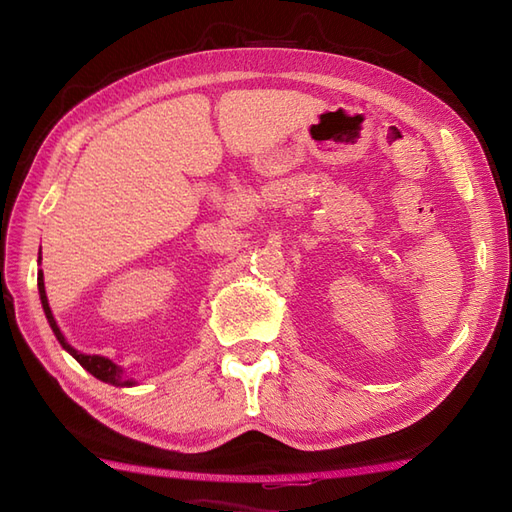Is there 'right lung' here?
<instances>
[{
    "instance_id": "right-lung-1",
    "label": "right lung",
    "mask_w": 512,
    "mask_h": 512,
    "mask_svg": "<svg viewBox=\"0 0 512 512\" xmlns=\"http://www.w3.org/2000/svg\"><path fill=\"white\" fill-rule=\"evenodd\" d=\"M38 290H40V301H42V307H44V314H46V320H49V324H51V329H53V333H55V337L59 339V344L64 346L76 361H79L91 376H96L98 380H102V382H111V384H115V386H130V384H134L132 380H128V378H123V374H121V369L113 363V361H108V359H104V356H98V354H81L79 350H74L68 342H66V337L61 335V331H59V327H57V322H55V318H53V314H51V307H49V301H46V292H44V280H42V271L38 273Z\"/></svg>"
}]
</instances>
